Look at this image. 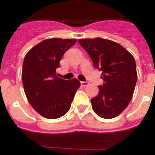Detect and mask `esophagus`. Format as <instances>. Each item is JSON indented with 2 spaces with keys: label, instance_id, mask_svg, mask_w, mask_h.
<instances>
[{
  "label": "esophagus",
  "instance_id": "1",
  "mask_svg": "<svg viewBox=\"0 0 155 155\" xmlns=\"http://www.w3.org/2000/svg\"><path fill=\"white\" fill-rule=\"evenodd\" d=\"M81 85H83V86H87V85H89V82H87V81H81Z\"/></svg>",
  "mask_w": 155,
  "mask_h": 155
}]
</instances>
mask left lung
Returning <instances> with one entry per match:
<instances>
[{"instance_id":"1","label":"left lung","mask_w":155,"mask_h":155,"mask_svg":"<svg viewBox=\"0 0 155 155\" xmlns=\"http://www.w3.org/2000/svg\"><path fill=\"white\" fill-rule=\"evenodd\" d=\"M94 68L102 71L104 84L99 94L91 99L94 113L104 119L121 114L133 97L137 81L134 58L126 49L114 41L102 38L80 39Z\"/></svg>"}]
</instances>
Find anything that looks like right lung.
Returning a JSON list of instances; mask_svg holds the SVG:
<instances>
[{"label": "right lung", "instance_id": "1", "mask_svg": "<svg viewBox=\"0 0 155 155\" xmlns=\"http://www.w3.org/2000/svg\"><path fill=\"white\" fill-rule=\"evenodd\" d=\"M76 39H46L25 54L22 66V83L29 103L41 116L57 119L67 113L80 88L77 79L58 77L56 68L64 52Z\"/></svg>", "mask_w": 155, "mask_h": 155}]
</instances>
